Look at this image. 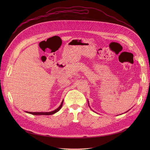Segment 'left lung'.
Segmentation results:
<instances>
[{"label": "left lung", "mask_w": 150, "mask_h": 150, "mask_svg": "<svg viewBox=\"0 0 150 150\" xmlns=\"http://www.w3.org/2000/svg\"><path fill=\"white\" fill-rule=\"evenodd\" d=\"M88 105H89V103H88ZM89 107H90V105H89Z\"/></svg>", "instance_id": "obj_1"}]
</instances>
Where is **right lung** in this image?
<instances>
[{"label":"right lung","instance_id":"1","mask_svg":"<svg viewBox=\"0 0 150 150\" xmlns=\"http://www.w3.org/2000/svg\"><path fill=\"white\" fill-rule=\"evenodd\" d=\"M63 102V100L62 101L60 106L57 109H56V110H54L53 111L50 112H26V111H25V112L28 113H30V114H31V115H51L56 113V112H57L58 111L60 110V109L62 108V107Z\"/></svg>","mask_w":150,"mask_h":150}]
</instances>
